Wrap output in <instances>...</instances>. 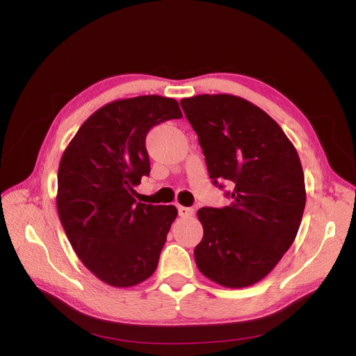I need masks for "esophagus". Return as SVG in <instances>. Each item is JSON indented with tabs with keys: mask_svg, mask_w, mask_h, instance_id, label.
Segmentation results:
<instances>
[{
	"mask_svg": "<svg viewBox=\"0 0 356 356\" xmlns=\"http://www.w3.org/2000/svg\"><path fill=\"white\" fill-rule=\"evenodd\" d=\"M178 213H179V217H191L193 213H195V209L193 208H186V207H178Z\"/></svg>",
	"mask_w": 356,
	"mask_h": 356,
	"instance_id": "34e87169",
	"label": "esophagus"
}]
</instances>
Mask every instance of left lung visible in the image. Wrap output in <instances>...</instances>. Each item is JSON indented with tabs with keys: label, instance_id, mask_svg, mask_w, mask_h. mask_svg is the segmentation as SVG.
I'll use <instances>...</instances> for the list:
<instances>
[{
	"label": "left lung",
	"instance_id": "1",
	"mask_svg": "<svg viewBox=\"0 0 356 356\" xmlns=\"http://www.w3.org/2000/svg\"><path fill=\"white\" fill-rule=\"evenodd\" d=\"M199 136L209 178L230 204L197 211L199 270L227 288L257 284L293 245L306 204L305 174L293 143L273 118L233 95L181 99Z\"/></svg>",
	"mask_w": 356,
	"mask_h": 356
}]
</instances>
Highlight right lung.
I'll return each instance as SVG.
<instances>
[{"mask_svg": "<svg viewBox=\"0 0 356 356\" xmlns=\"http://www.w3.org/2000/svg\"><path fill=\"white\" fill-rule=\"evenodd\" d=\"M175 99L159 95L118 99L86 120L62 154L56 207L81 263L117 288L144 282L154 273L174 204L135 200L149 174L145 136L153 126L181 118Z\"/></svg>", "mask_w": 356, "mask_h": 356, "instance_id": "1", "label": "right lung"}]
</instances>
